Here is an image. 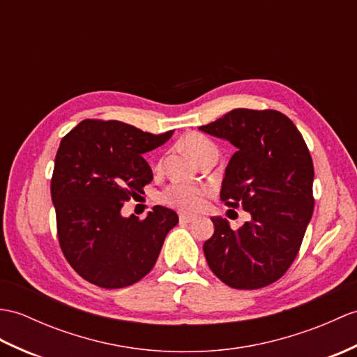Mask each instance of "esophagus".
I'll return each instance as SVG.
<instances>
[{"label": "esophagus", "instance_id": "esophagus-1", "mask_svg": "<svg viewBox=\"0 0 357 357\" xmlns=\"http://www.w3.org/2000/svg\"><path fill=\"white\" fill-rule=\"evenodd\" d=\"M179 220L182 223H190V222L195 220V218L193 216H188V214H179Z\"/></svg>", "mask_w": 357, "mask_h": 357}]
</instances>
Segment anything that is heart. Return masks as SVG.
<instances>
[{
	"label": "heart",
	"mask_w": 357,
	"mask_h": 357,
	"mask_svg": "<svg viewBox=\"0 0 357 357\" xmlns=\"http://www.w3.org/2000/svg\"><path fill=\"white\" fill-rule=\"evenodd\" d=\"M182 146L199 162L210 155H219L218 146L202 134H188L182 139ZM211 187L196 184H173L161 193V201L185 213H196L205 205V199L211 195Z\"/></svg>",
	"instance_id": "obj_1"
}]
</instances>
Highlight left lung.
I'll return each mask as SVG.
<instances>
[{"instance_id": "obj_1", "label": "left lung", "mask_w": 357, "mask_h": 357, "mask_svg": "<svg viewBox=\"0 0 357 357\" xmlns=\"http://www.w3.org/2000/svg\"><path fill=\"white\" fill-rule=\"evenodd\" d=\"M229 141L237 152L227 165L220 199L251 214L238 229L211 218L204 243L210 269L234 289L268 286L291 266L313 214V162L303 135L284 114L233 109L199 128Z\"/></svg>"}]
</instances>
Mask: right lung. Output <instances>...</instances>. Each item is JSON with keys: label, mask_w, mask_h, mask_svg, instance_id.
<instances>
[{"label": "right lung", "mask_w": 357, "mask_h": 357, "mask_svg": "<svg viewBox=\"0 0 357 357\" xmlns=\"http://www.w3.org/2000/svg\"><path fill=\"white\" fill-rule=\"evenodd\" d=\"M172 135L117 120H84L62 138L52 178L57 237L71 268L89 283L126 287L155 266L178 214L155 205L139 220L123 218L121 208L153 179L143 155Z\"/></svg>", "instance_id": "add662e5"}]
</instances>
